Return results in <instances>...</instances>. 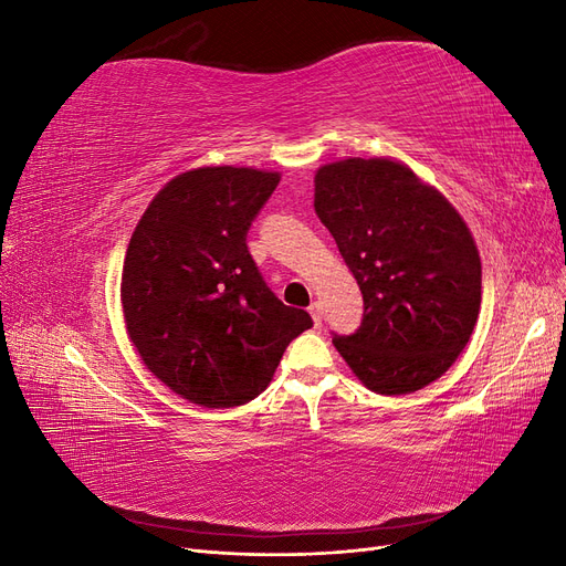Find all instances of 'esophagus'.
<instances>
[{"instance_id":"esophagus-1","label":"esophagus","mask_w":566,"mask_h":566,"mask_svg":"<svg viewBox=\"0 0 566 566\" xmlns=\"http://www.w3.org/2000/svg\"><path fill=\"white\" fill-rule=\"evenodd\" d=\"M310 314H312V318H314V325H316V328H321L323 310H321V304H318V302H312V306H310Z\"/></svg>"}]
</instances>
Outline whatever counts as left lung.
<instances>
[{"label": "left lung", "mask_w": 566, "mask_h": 566, "mask_svg": "<svg viewBox=\"0 0 566 566\" xmlns=\"http://www.w3.org/2000/svg\"><path fill=\"white\" fill-rule=\"evenodd\" d=\"M314 210L361 287L364 318L333 345L368 389L410 394L465 349L482 262L465 221L401 163L349 158L314 179Z\"/></svg>", "instance_id": "left-lung-1"}]
</instances>
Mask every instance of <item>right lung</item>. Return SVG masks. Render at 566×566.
I'll return each instance as SVG.
<instances>
[{
    "label": "right lung",
    "instance_id": "right-lung-1",
    "mask_svg": "<svg viewBox=\"0 0 566 566\" xmlns=\"http://www.w3.org/2000/svg\"><path fill=\"white\" fill-rule=\"evenodd\" d=\"M281 177L200 167L153 198L123 269V312L146 368L205 408L252 401L285 347L314 321L285 306L248 250L254 217Z\"/></svg>",
    "mask_w": 566,
    "mask_h": 566
}]
</instances>
